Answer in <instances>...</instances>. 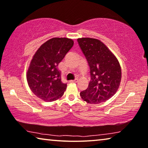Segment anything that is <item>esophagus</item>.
<instances>
[{"mask_svg": "<svg viewBox=\"0 0 148 148\" xmlns=\"http://www.w3.org/2000/svg\"><path fill=\"white\" fill-rule=\"evenodd\" d=\"M78 79H75V80H70V82H72V83H76L78 82Z\"/></svg>", "mask_w": 148, "mask_h": 148, "instance_id": "34e87169", "label": "esophagus"}]
</instances>
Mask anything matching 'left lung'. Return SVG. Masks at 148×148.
<instances>
[{"instance_id": "1", "label": "left lung", "mask_w": 148, "mask_h": 148, "mask_svg": "<svg viewBox=\"0 0 148 148\" xmlns=\"http://www.w3.org/2000/svg\"><path fill=\"white\" fill-rule=\"evenodd\" d=\"M90 67L91 80L82 99L89 104H99L115 94L121 80V69L118 60L99 39L83 37L77 39Z\"/></svg>"}]
</instances>
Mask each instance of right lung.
Segmentation results:
<instances>
[{
    "mask_svg": "<svg viewBox=\"0 0 148 148\" xmlns=\"http://www.w3.org/2000/svg\"><path fill=\"white\" fill-rule=\"evenodd\" d=\"M74 45L65 37H54L37 49L27 72V80L35 96L44 101L52 102L64 95L67 84L61 80L58 66Z\"/></svg>",
    "mask_w": 148,
    "mask_h": 148,
    "instance_id": "1",
    "label": "right lung"
}]
</instances>
